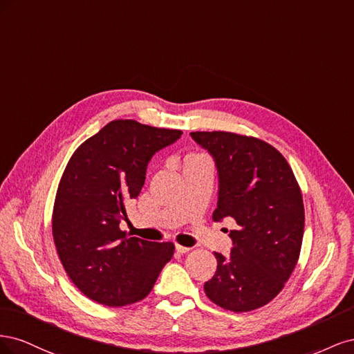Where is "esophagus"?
I'll list each match as a JSON object with an SVG mask.
<instances>
[{
	"instance_id": "1",
	"label": "esophagus",
	"mask_w": 354,
	"mask_h": 354,
	"mask_svg": "<svg viewBox=\"0 0 354 354\" xmlns=\"http://www.w3.org/2000/svg\"><path fill=\"white\" fill-rule=\"evenodd\" d=\"M176 251L178 252V254H186V252H189L190 251V248L189 246H183V245H176Z\"/></svg>"
}]
</instances>
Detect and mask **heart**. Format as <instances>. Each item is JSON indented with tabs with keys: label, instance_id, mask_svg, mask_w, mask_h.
I'll return each mask as SVG.
<instances>
[{
	"label": "heart",
	"instance_id": "b5f03b06",
	"mask_svg": "<svg viewBox=\"0 0 354 354\" xmlns=\"http://www.w3.org/2000/svg\"><path fill=\"white\" fill-rule=\"evenodd\" d=\"M202 159H207V156L202 155V153H189V155L185 156L183 167L190 165V164H195V162H198V160H202Z\"/></svg>",
	"mask_w": 354,
	"mask_h": 354
}]
</instances>
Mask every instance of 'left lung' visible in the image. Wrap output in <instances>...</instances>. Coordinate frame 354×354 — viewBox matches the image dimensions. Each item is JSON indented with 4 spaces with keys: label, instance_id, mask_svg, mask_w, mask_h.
<instances>
[{
    "label": "left lung",
    "instance_id": "1",
    "mask_svg": "<svg viewBox=\"0 0 354 354\" xmlns=\"http://www.w3.org/2000/svg\"><path fill=\"white\" fill-rule=\"evenodd\" d=\"M216 159L220 190L212 218L232 217L229 257L214 252L217 270L203 285L214 304L234 313L270 303L292 274L301 251L304 203L283 155L252 136L190 133Z\"/></svg>",
    "mask_w": 354,
    "mask_h": 354
}]
</instances>
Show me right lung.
<instances>
[{"label":"right lung","instance_id":"right-lung-1","mask_svg":"<svg viewBox=\"0 0 354 354\" xmlns=\"http://www.w3.org/2000/svg\"><path fill=\"white\" fill-rule=\"evenodd\" d=\"M183 131L115 120L87 138L63 171L53 239L71 281L93 301L120 307L146 298L173 259V242L127 236L125 203L145 185L147 162Z\"/></svg>","mask_w":354,"mask_h":354}]
</instances>
